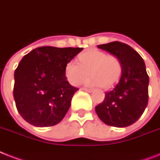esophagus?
<instances>
[{
	"label": "esophagus",
	"mask_w": 160,
	"mask_h": 160,
	"mask_svg": "<svg viewBox=\"0 0 160 160\" xmlns=\"http://www.w3.org/2000/svg\"><path fill=\"white\" fill-rule=\"evenodd\" d=\"M82 90L86 92H92L93 91V89H90V88H82Z\"/></svg>",
	"instance_id": "1"
}]
</instances>
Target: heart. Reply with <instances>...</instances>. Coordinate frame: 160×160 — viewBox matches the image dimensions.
I'll return each mask as SVG.
<instances>
[{"label":"heart","instance_id":"obj_1","mask_svg":"<svg viewBox=\"0 0 160 160\" xmlns=\"http://www.w3.org/2000/svg\"><path fill=\"white\" fill-rule=\"evenodd\" d=\"M79 60L80 64L75 60H69L65 65V77L71 85H79L90 74L92 78L86 81L87 85H100L103 89H109L120 77L122 65L115 55L91 49L80 54Z\"/></svg>","mask_w":160,"mask_h":160}]
</instances>
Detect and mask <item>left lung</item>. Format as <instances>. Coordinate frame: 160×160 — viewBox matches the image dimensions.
Wrapping results in <instances>:
<instances>
[{"mask_svg":"<svg viewBox=\"0 0 160 160\" xmlns=\"http://www.w3.org/2000/svg\"><path fill=\"white\" fill-rule=\"evenodd\" d=\"M98 48L119 58L122 72L119 81L105 93L103 102L95 107L96 114L109 126H129L148 105L149 80L144 60L132 47L119 41L99 45Z\"/></svg>","mask_w":160,"mask_h":160,"instance_id":"left-lung-1","label":"left lung"}]
</instances>
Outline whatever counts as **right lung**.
<instances>
[{
  "label": "right lung",
  "instance_id": "obj_1",
  "mask_svg": "<svg viewBox=\"0 0 160 160\" xmlns=\"http://www.w3.org/2000/svg\"><path fill=\"white\" fill-rule=\"evenodd\" d=\"M82 50L41 46L20 61L14 75L13 96L19 114L29 124L53 126L65 117L79 90L68 82L65 65Z\"/></svg>",
  "mask_w": 160,
  "mask_h": 160
}]
</instances>
